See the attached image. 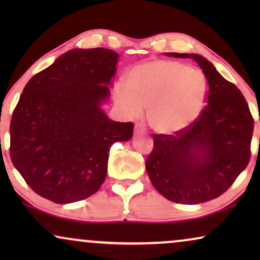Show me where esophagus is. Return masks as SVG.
<instances>
[{"instance_id": "obj_1", "label": "esophagus", "mask_w": 260, "mask_h": 260, "mask_svg": "<svg viewBox=\"0 0 260 260\" xmlns=\"http://www.w3.org/2000/svg\"><path fill=\"white\" fill-rule=\"evenodd\" d=\"M145 126L143 125V124H141V123H136L135 124V131H136V133H145Z\"/></svg>"}]
</instances>
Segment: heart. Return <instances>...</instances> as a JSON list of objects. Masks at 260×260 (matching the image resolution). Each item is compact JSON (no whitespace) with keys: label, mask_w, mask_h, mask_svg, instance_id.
<instances>
[{"label":"heart","mask_w":260,"mask_h":260,"mask_svg":"<svg viewBox=\"0 0 260 260\" xmlns=\"http://www.w3.org/2000/svg\"><path fill=\"white\" fill-rule=\"evenodd\" d=\"M125 88L116 87L117 105L130 117L148 109L150 126L170 134L190 125L204 110L208 83L201 71L174 60H152L133 67Z\"/></svg>","instance_id":"b5f03b06"}]
</instances>
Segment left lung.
Wrapping results in <instances>:
<instances>
[{
	"label": "left lung",
	"mask_w": 260,
	"mask_h": 260,
	"mask_svg": "<svg viewBox=\"0 0 260 260\" xmlns=\"http://www.w3.org/2000/svg\"><path fill=\"white\" fill-rule=\"evenodd\" d=\"M194 59L208 83L200 116L173 135H152L145 162L152 186L168 200L197 205L218 198L232 186L251 157L253 118L244 95L214 65L199 54L166 53Z\"/></svg>",
	"instance_id": "left-lung-1"
}]
</instances>
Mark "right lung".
I'll list each match as a JSON object with an SVG mask.
<instances>
[{"label":"right lung","mask_w":260,"mask_h":260,"mask_svg":"<svg viewBox=\"0 0 260 260\" xmlns=\"http://www.w3.org/2000/svg\"><path fill=\"white\" fill-rule=\"evenodd\" d=\"M118 53L76 48L30 78L10 122V158L28 186L55 204L94 194L108 173L110 148L133 137L134 124L111 120Z\"/></svg>","instance_id":"add662e5"}]
</instances>
